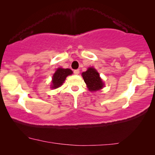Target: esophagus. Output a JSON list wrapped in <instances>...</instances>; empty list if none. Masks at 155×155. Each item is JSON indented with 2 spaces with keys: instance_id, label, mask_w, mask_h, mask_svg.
<instances>
[{
  "instance_id": "34e87169",
  "label": "esophagus",
  "mask_w": 155,
  "mask_h": 155,
  "mask_svg": "<svg viewBox=\"0 0 155 155\" xmlns=\"http://www.w3.org/2000/svg\"><path fill=\"white\" fill-rule=\"evenodd\" d=\"M73 73H74V74H75V75H78V74L80 73V70H78V69L75 70V71H73Z\"/></svg>"
}]
</instances>
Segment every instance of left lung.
Returning a JSON list of instances; mask_svg holds the SVG:
<instances>
[{
    "instance_id": "1",
    "label": "left lung",
    "mask_w": 155,
    "mask_h": 155,
    "mask_svg": "<svg viewBox=\"0 0 155 155\" xmlns=\"http://www.w3.org/2000/svg\"><path fill=\"white\" fill-rule=\"evenodd\" d=\"M84 81L87 84L88 90L91 92L98 91L104 87V82L101 78L99 77V74L94 68L90 67L87 71L82 73Z\"/></svg>"
}]
</instances>
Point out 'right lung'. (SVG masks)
I'll list each match as a JSON object with an SVG mask.
<instances>
[{
  "label": "right lung",
  "instance_id": "add662e5",
  "mask_svg": "<svg viewBox=\"0 0 155 155\" xmlns=\"http://www.w3.org/2000/svg\"><path fill=\"white\" fill-rule=\"evenodd\" d=\"M73 74V71L69 68H58L55 72L52 78L51 81V87L52 89H56L60 87L64 82L65 78L67 76L71 75Z\"/></svg>",
  "mask_w": 155,
  "mask_h": 155
}]
</instances>
